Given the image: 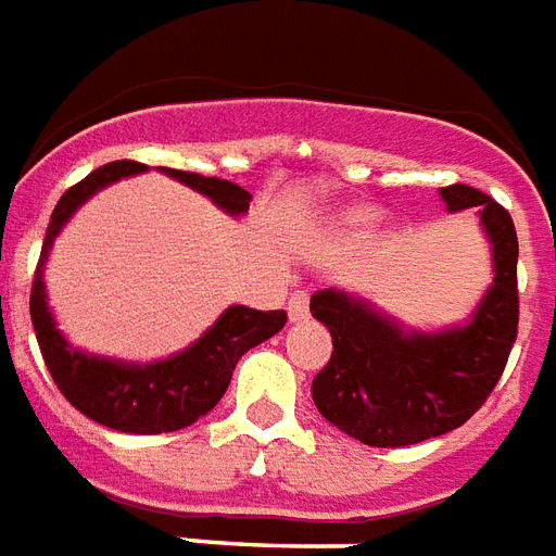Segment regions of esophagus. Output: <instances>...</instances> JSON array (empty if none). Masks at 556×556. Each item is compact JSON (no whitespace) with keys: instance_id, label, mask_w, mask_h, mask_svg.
I'll return each mask as SVG.
<instances>
[{"instance_id":"34e87169","label":"esophagus","mask_w":556,"mask_h":556,"mask_svg":"<svg viewBox=\"0 0 556 556\" xmlns=\"http://www.w3.org/2000/svg\"><path fill=\"white\" fill-rule=\"evenodd\" d=\"M308 303H312V294H308V291H303V288L294 291L291 300H288V317L294 323H303L305 317H308Z\"/></svg>"}]
</instances>
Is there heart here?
<instances>
[{"instance_id": "b5f03b06", "label": "heart", "mask_w": 556, "mask_h": 556, "mask_svg": "<svg viewBox=\"0 0 556 556\" xmlns=\"http://www.w3.org/2000/svg\"><path fill=\"white\" fill-rule=\"evenodd\" d=\"M361 218H364L361 213H352V216H349V222H361Z\"/></svg>"}]
</instances>
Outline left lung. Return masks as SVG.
I'll return each instance as SVG.
<instances>
[{"instance_id":"left-lung-1","label":"left lung","mask_w":556,"mask_h":556,"mask_svg":"<svg viewBox=\"0 0 556 556\" xmlns=\"http://www.w3.org/2000/svg\"><path fill=\"white\" fill-rule=\"evenodd\" d=\"M447 210L479 207L493 244V286L473 323L441 334H404L340 291L312 296L334 352L317 371L320 415L369 447H406L456 430L491 397L519 329L514 218L500 201L467 185L441 187Z\"/></svg>"}]
</instances>
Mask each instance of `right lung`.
<instances>
[{
	"instance_id": "right-lung-1",
	"label": "right lung",
	"mask_w": 556,
	"mask_h": 556,
	"mask_svg": "<svg viewBox=\"0 0 556 556\" xmlns=\"http://www.w3.org/2000/svg\"><path fill=\"white\" fill-rule=\"evenodd\" d=\"M147 164L141 161H112L94 173L77 181L56 201L51 222H48L42 251H39L34 282H30V323L37 331L39 352L46 361L56 389L65 401L89 415L91 421L112 427L121 432H138V435H155V432H173L190 427L207 415L222 401L230 375H233L239 357L248 349L260 346L262 340L274 338L288 323L286 312H256L233 305L227 308L213 329L201 340H195L187 352L161 361L152 366H126L112 364L103 357H89L72 349L63 334L54 329V320L46 305V286H42V265L51 251L54 236L65 225V218L89 199L100 187L112 185L117 178L143 173ZM167 176L185 181L192 190L204 192L227 213H244L251 192L242 190L225 178H204L185 169L161 167Z\"/></svg>"
}]
</instances>
